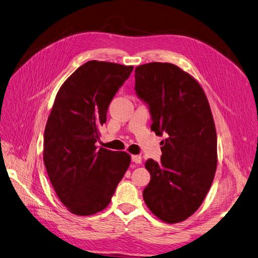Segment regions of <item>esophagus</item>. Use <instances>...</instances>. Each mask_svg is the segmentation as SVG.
<instances>
[{
    "label": "esophagus",
    "mask_w": 258,
    "mask_h": 258,
    "mask_svg": "<svg viewBox=\"0 0 258 258\" xmlns=\"http://www.w3.org/2000/svg\"><path fill=\"white\" fill-rule=\"evenodd\" d=\"M132 161H133L136 164L142 163V157L138 156V155H133V156H132Z\"/></svg>",
    "instance_id": "1"
}]
</instances>
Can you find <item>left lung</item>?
I'll return each mask as SVG.
<instances>
[{
    "instance_id": "8db88e82",
    "label": "left lung",
    "mask_w": 258,
    "mask_h": 258,
    "mask_svg": "<svg viewBox=\"0 0 258 258\" xmlns=\"http://www.w3.org/2000/svg\"><path fill=\"white\" fill-rule=\"evenodd\" d=\"M135 91L149 109L150 128L168 135L160 161L145 163L150 182L144 201L162 221H183L200 208L217 168V135L206 95L187 73L159 62L137 66Z\"/></svg>"
}]
</instances>
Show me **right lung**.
<instances>
[{
    "label": "right lung",
    "instance_id": "obj_1",
    "mask_svg": "<svg viewBox=\"0 0 258 258\" xmlns=\"http://www.w3.org/2000/svg\"><path fill=\"white\" fill-rule=\"evenodd\" d=\"M133 66L89 61L66 79L44 130L43 161L57 197L71 213L90 216L108 206L131 157L98 148L99 127Z\"/></svg>",
    "mask_w": 258,
    "mask_h": 258
}]
</instances>
